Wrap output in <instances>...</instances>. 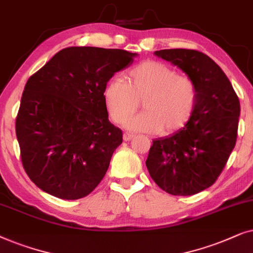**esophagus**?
Wrapping results in <instances>:
<instances>
[{"label":"esophagus","mask_w":253,"mask_h":253,"mask_svg":"<svg viewBox=\"0 0 253 253\" xmlns=\"http://www.w3.org/2000/svg\"><path fill=\"white\" fill-rule=\"evenodd\" d=\"M133 137H134V135H133V134H130V133H125V134H124V140H125V141L132 140Z\"/></svg>","instance_id":"1"}]
</instances>
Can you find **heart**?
<instances>
[{
  "label": "heart",
  "mask_w": 253,
  "mask_h": 253,
  "mask_svg": "<svg viewBox=\"0 0 253 253\" xmlns=\"http://www.w3.org/2000/svg\"><path fill=\"white\" fill-rule=\"evenodd\" d=\"M110 116L124 124L142 102L144 112L127 123L132 130L171 134L183 128L193 116L197 87L190 77L160 61H144L127 74V82L113 79L104 89Z\"/></svg>",
  "instance_id": "obj_1"
}]
</instances>
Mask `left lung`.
<instances>
[{
	"label": "left lung",
	"instance_id": "1",
	"mask_svg": "<svg viewBox=\"0 0 253 253\" xmlns=\"http://www.w3.org/2000/svg\"><path fill=\"white\" fill-rule=\"evenodd\" d=\"M155 55L193 81L197 103L183 128L153 141L147 169L168 193L197 194L216 181L236 144L240 99L223 70L206 54L174 48L156 50Z\"/></svg>",
	"mask_w": 253,
	"mask_h": 253
}]
</instances>
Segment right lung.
Wrapping results in <instances>:
<instances>
[{
  "mask_svg": "<svg viewBox=\"0 0 253 253\" xmlns=\"http://www.w3.org/2000/svg\"><path fill=\"white\" fill-rule=\"evenodd\" d=\"M136 53L68 47L28 80L16 118L21 160L46 193L76 200L95 190L123 132L109 121L104 89Z\"/></svg>",
  "mask_w": 253,
  "mask_h": 253,
  "instance_id": "right-lung-1",
  "label": "right lung"
}]
</instances>
